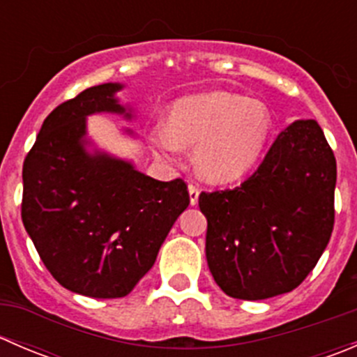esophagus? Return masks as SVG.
<instances>
[{"label":"esophagus","instance_id":"obj_1","mask_svg":"<svg viewBox=\"0 0 357 357\" xmlns=\"http://www.w3.org/2000/svg\"><path fill=\"white\" fill-rule=\"evenodd\" d=\"M188 193H190V204H192V205L199 204L200 188L195 185V183H190V185H188Z\"/></svg>","mask_w":357,"mask_h":357}]
</instances>
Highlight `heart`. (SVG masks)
<instances>
[{"mask_svg": "<svg viewBox=\"0 0 357 357\" xmlns=\"http://www.w3.org/2000/svg\"><path fill=\"white\" fill-rule=\"evenodd\" d=\"M273 131L266 103L226 91L178 100L169 112V128L153 132L158 155L176 158L181 146H195V169L211 183H231L257 162Z\"/></svg>", "mask_w": 357, "mask_h": 357, "instance_id": "heart-1", "label": "heart"}]
</instances>
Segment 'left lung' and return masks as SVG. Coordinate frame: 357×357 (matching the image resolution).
Wrapping results in <instances>:
<instances>
[{
	"mask_svg": "<svg viewBox=\"0 0 357 357\" xmlns=\"http://www.w3.org/2000/svg\"><path fill=\"white\" fill-rule=\"evenodd\" d=\"M337 162L314 119L291 122L257 171L233 190L199 197L205 255L226 295L262 301L297 289L335 222Z\"/></svg>",
	"mask_w": 357,
	"mask_h": 357,
	"instance_id": "1",
	"label": "left lung"
}]
</instances>
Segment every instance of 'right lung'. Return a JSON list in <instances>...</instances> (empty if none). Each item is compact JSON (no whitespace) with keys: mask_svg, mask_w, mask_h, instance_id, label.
Masks as SVG:
<instances>
[{"mask_svg":"<svg viewBox=\"0 0 357 357\" xmlns=\"http://www.w3.org/2000/svg\"><path fill=\"white\" fill-rule=\"evenodd\" d=\"M121 89L93 86L56 107L22 169V221L39 257L60 285L95 298L135 289L190 204L183 179L157 181L131 162L86 150L88 115L132 117L115 98Z\"/></svg>","mask_w":357,"mask_h":357,"instance_id":"1","label":"right lung"}]
</instances>
